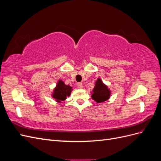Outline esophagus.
I'll use <instances>...</instances> for the list:
<instances>
[{"label": "esophagus", "mask_w": 161, "mask_h": 161, "mask_svg": "<svg viewBox=\"0 0 161 161\" xmlns=\"http://www.w3.org/2000/svg\"><path fill=\"white\" fill-rule=\"evenodd\" d=\"M77 86H78V88L82 89L83 88V85H82V82H79V83H77Z\"/></svg>", "instance_id": "obj_1"}]
</instances>
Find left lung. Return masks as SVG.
I'll list each match as a JSON object with an SVG mask.
<instances>
[{
  "instance_id": "obj_1",
  "label": "left lung",
  "mask_w": 161,
  "mask_h": 161,
  "mask_svg": "<svg viewBox=\"0 0 161 161\" xmlns=\"http://www.w3.org/2000/svg\"><path fill=\"white\" fill-rule=\"evenodd\" d=\"M111 95V91L108 87L105 85L101 79H97L95 82V87L92 89L91 95L92 99L95 101L97 103H102L109 99Z\"/></svg>"
}]
</instances>
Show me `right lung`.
<instances>
[{
	"label": "right lung",
	"mask_w": 161,
	"mask_h": 161,
	"mask_svg": "<svg viewBox=\"0 0 161 161\" xmlns=\"http://www.w3.org/2000/svg\"><path fill=\"white\" fill-rule=\"evenodd\" d=\"M72 87L66 85L62 80L58 81L56 86L53 89V93L52 94V98L55 99L58 103H61L66 99V97H69L72 91Z\"/></svg>",
	"instance_id": "add662e5"
}]
</instances>
